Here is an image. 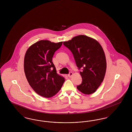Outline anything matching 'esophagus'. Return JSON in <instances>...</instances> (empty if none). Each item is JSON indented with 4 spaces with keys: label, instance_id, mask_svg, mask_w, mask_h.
<instances>
[{
    "label": "esophagus",
    "instance_id": "1",
    "mask_svg": "<svg viewBox=\"0 0 132 132\" xmlns=\"http://www.w3.org/2000/svg\"><path fill=\"white\" fill-rule=\"evenodd\" d=\"M73 73L72 72H70L69 74L68 75V76L69 77V78H71L73 76Z\"/></svg>",
    "mask_w": 132,
    "mask_h": 132
}]
</instances>
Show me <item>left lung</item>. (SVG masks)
Masks as SVG:
<instances>
[{"mask_svg": "<svg viewBox=\"0 0 132 132\" xmlns=\"http://www.w3.org/2000/svg\"><path fill=\"white\" fill-rule=\"evenodd\" d=\"M72 52L77 66L82 71L80 74L82 84L77 89L85 94L94 93L103 82L106 70L105 55L101 45L94 38L79 35L64 42Z\"/></svg>", "mask_w": 132, "mask_h": 132, "instance_id": "left-lung-1", "label": "left lung"}]
</instances>
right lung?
I'll return each mask as SVG.
<instances>
[{"label":"right lung","instance_id":"1","mask_svg":"<svg viewBox=\"0 0 132 132\" xmlns=\"http://www.w3.org/2000/svg\"><path fill=\"white\" fill-rule=\"evenodd\" d=\"M62 43L41 40L32 44L26 52L24 68L27 81L36 93L44 97L56 94L65 81L63 76L57 73L52 61Z\"/></svg>","mask_w":132,"mask_h":132}]
</instances>
